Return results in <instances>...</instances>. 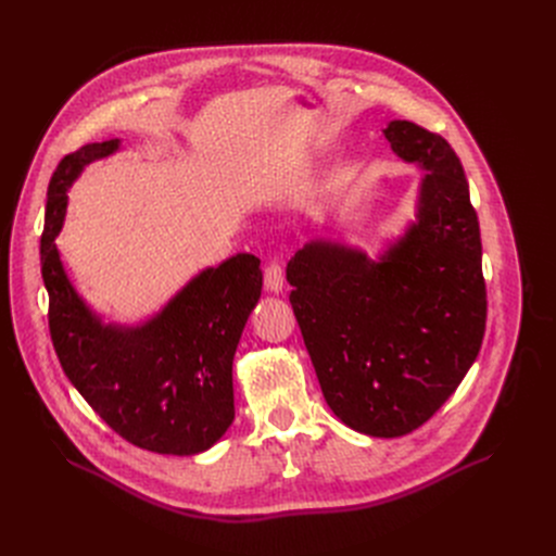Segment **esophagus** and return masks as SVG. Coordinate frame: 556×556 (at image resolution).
Instances as JSON below:
<instances>
[{"label":"esophagus","mask_w":556,"mask_h":556,"mask_svg":"<svg viewBox=\"0 0 556 556\" xmlns=\"http://www.w3.org/2000/svg\"><path fill=\"white\" fill-rule=\"evenodd\" d=\"M282 280H285V276H282L280 264L276 260L269 262L267 267H264V289H267V292H271V294H280L282 292Z\"/></svg>","instance_id":"esophagus-1"}]
</instances>
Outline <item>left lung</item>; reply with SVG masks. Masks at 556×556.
<instances>
[{"mask_svg":"<svg viewBox=\"0 0 556 556\" xmlns=\"http://www.w3.org/2000/svg\"><path fill=\"white\" fill-rule=\"evenodd\" d=\"M391 151L422 169L414 219L374 260L312 240L287 264L289 303L334 416L393 439L451 399L486 326L482 240L457 153L405 119L382 128Z\"/></svg>","mask_w":556,"mask_h":556,"instance_id":"8db88e82","label":"left lung"}]
</instances>
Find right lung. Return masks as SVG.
<instances>
[{"mask_svg":"<svg viewBox=\"0 0 556 556\" xmlns=\"http://www.w3.org/2000/svg\"><path fill=\"white\" fill-rule=\"evenodd\" d=\"M119 147L86 144L49 180L40 267L51 341L70 382L122 439L157 455H199L235 418L232 357L260 301V260L237 253L199 271L142 324L103 321L72 285L56 237L74 180Z\"/></svg>","mask_w":556,"mask_h":556,"instance_id":"obj_1","label":"right lung"}]
</instances>
